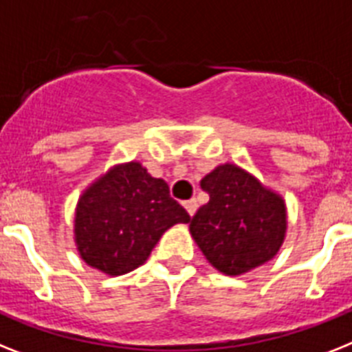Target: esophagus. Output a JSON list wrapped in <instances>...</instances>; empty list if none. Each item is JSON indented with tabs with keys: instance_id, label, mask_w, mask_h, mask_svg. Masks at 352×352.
Listing matches in <instances>:
<instances>
[{
	"instance_id": "obj_1",
	"label": "esophagus",
	"mask_w": 352,
	"mask_h": 352,
	"mask_svg": "<svg viewBox=\"0 0 352 352\" xmlns=\"http://www.w3.org/2000/svg\"><path fill=\"white\" fill-rule=\"evenodd\" d=\"M183 207L187 208L188 216L192 217L194 214H196V210H197V201H196V199H188V201L183 203Z\"/></svg>"
}]
</instances>
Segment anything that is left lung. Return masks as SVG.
Masks as SVG:
<instances>
[{"label":"left lung","instance_id":"obj_1","mask_svg":"<svg viewBox=\"0 0 352 352\" xmlns=\"http://www.w3.org/2000/svg\"><path fill=\"white\" fill-rule=\"evenodd\" d=\"M210 196L190 221V234L208 263L225 275H243L274 259L286 237L284 199L234 164L201 179Z\"/></svg>","mask_w":352,"mask_h":352}]
</instances>
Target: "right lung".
Listing matches in <instances>:
<instances>
[{"label":"right lung","mask_w":352,"mask_h":352,"mask_svg":"<svg viewBox=\"0 0 352 352\" xmlns=\"http://www.w3.org/2000/svg\"><path fill=\"white\" fill-rule=\"evenodd\" d=\"M188 221L169 185L129 162L111 167L78 197L75 245L84 263L115 277L142 266L165 230Z\"/></svg>","instance_id":"obj_1"}]
</instances>
